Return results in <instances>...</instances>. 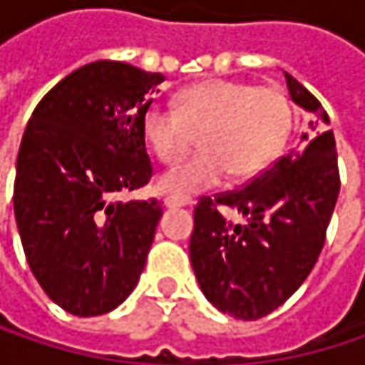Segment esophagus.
Segmentation results:
<instances>
[{
	"mask_svg": "<svg viewBox=\"0 0 365 365\" xmlns=\"http://www.w3.org/2000/svg\"><path fill=\"white\" fill-rule=\"evenodd\" d=\"M165 205L169 209H175V207H187L192 205V198H183V196H167L165 198Z\"/></svg>",
	"mask_w": 365,
	"mask_h": 365,
	"instance_id": "1",
	"label": "esophagus"
}]
</instances>
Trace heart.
Segmentation results:
<instances>
[{"instance_id": "b5f03b06", "label": "heart", "mask_w": 365, "mask_h": 365, "mask_svg": "<svg viewBox=\"0 0 365 365\" xmlns=\"http://www.w3.org/2000/svg\"><path fill=\"white\" fill-rule=\"evenodd\" d=\"M294 124L287 95L277 86L209 80L185 88L175 110L152 106L141 130L152 154L173 165L200 135V152L158 180V190L185 196L215 187L232 175L245 182L268 169L283 152Z\"/></svg>"}]
</instances>
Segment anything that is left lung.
Returning a JSON list of instances; mask_svg holds the SVG:
<instances>
[{"instance_id": "obj_1", "label": "left lung", "mask_w": 365, "mask_h": 365, "mask_svg": "<svg viewBox=\"0 0 365 365\" xmlns=\"http://www.w3.org/2000/svg\"><path fill=\"white\" fill-rule=\"evenodd\" d=\"M294 103L328 113L296 78L285 73ZM302 145L274 160L250 183L200 196L194 207L190 259L207 300L230 317L255 322L279 309L309 277L326 243L340 173L331 130L309 122ZM237 208L245 225L221 215Z\"/></svg>"}]
</instances>
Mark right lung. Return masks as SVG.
<instances>
[{
    "instance_id": "right-lung-1",
    "label": "right lung",
    "mask_w": 365,
    "mask_h": 365,
    "mask_svg": "<svg viewBox=\"0 0 365 365\" xmlns=\"http://www.w3.org/2000/svg\"><path fill=\"white\" fill-rule=\"evenodd\" d=\"M165 80L120 61L63 78L25 128L14 215L37 283L63 311L97 317L135 289L163 207L118 194L152 180L141 115Z\"/></svg>"
}]
</instances>
